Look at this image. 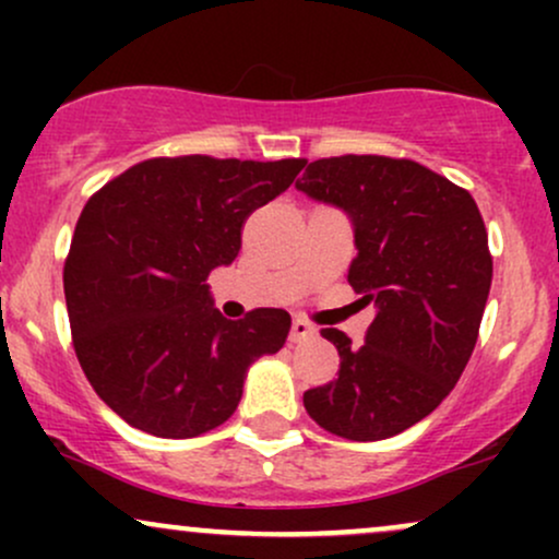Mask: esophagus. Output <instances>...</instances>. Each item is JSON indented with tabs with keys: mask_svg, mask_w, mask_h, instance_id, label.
<instances>
[{
	"mask_svg": "<svg viewBox=\"0 0 559 559\" xmlns=\"http://www.w3.org/2000/svg\"><path fill=\"white\" fill-rule=\"evenodd\" d=\"M299 325H301V329H307V325H310V318L299 316V318H297V329H299Z\"/></svg>",
	"mask_w": 559,
	"mask_h": 559,
	"instance_id": "34e87169",
	"label": "esophagus"
}]
</instances>
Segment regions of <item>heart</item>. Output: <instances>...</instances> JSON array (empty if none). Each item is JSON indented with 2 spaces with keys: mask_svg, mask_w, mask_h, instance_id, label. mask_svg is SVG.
Listing matches in <instances>:
<instances>
[{
  "mask_svg": "<svg viewBox=\"0 0 559 559\" xmlns=\"http://www.w3.org/2000/svg\"><path fill=\"white\" fill-rule=\"evenodd\" d=\"M329 217H331V210H323V213H318L316 221H312V234H318V228L323 226V223L329 221Z\"/></svg>",
  "mask_w": 559,
  "mask_h": 559,
  "instance_id": "b5f03b06",
  "label": "heart"
}]
</instances>
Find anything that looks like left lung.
<instances>
[{
    "label": "left lung",
    "mask_w": 559,
    "mask_h": 559,
    "mask_svg": "<svg viewBox=\"0 0 559 559\" xmlns=\"http://www.w3.org/2000/svg\"><path fill=\"white\" fill-rule=\"evenodd\" d=\"M278 163L159 157L88 199L66 262L73 349L99 400L159 439H194L241 402L249 368L286 342L273 310L215 307L249 213L284 194Z\"/></svg>",
    "instance_id": "obj_1"
}]
</instances>
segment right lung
<instances>
[{"instance_id": "obj_1", "label": "right lung", "mask_w": 559, "mask_h": 559, "mask_svg": "<svg viewBox=\"0 0 559 559\" xmlns=\"http://www.w3.org/2000/svg\"><path fill=\"white\" fill-rule=\"evenodd\" d=\"M297 189L349 217L365 310L355 338L331 336L338 378L305 391V409L349 441L389 439L431 415L471 360L491 288L484 221L471 194L409 159H318Z\"/></svg>"}]
</instances>
